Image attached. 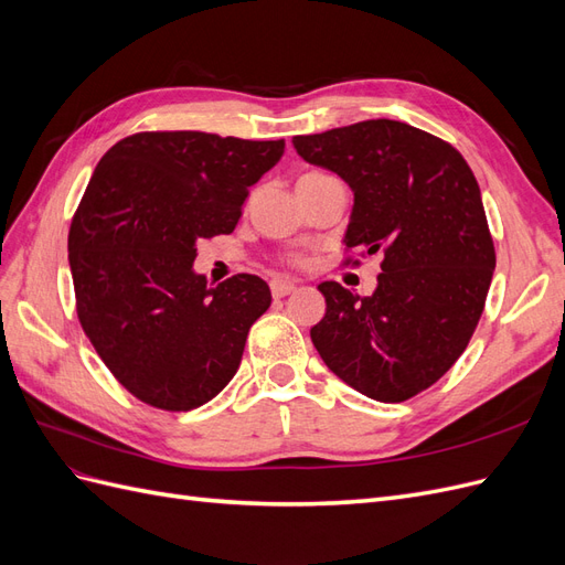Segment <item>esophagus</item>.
Instances as JSON below:
<instances>
[{"label": "esophagus", "instance_id": "1", "mask_svg": "<svg viewBox=\"0 0 565 565\" xmlns=\"http://www.w3.org/2000/svg\"><path fill=\"white\" fill-rule=\"evenodd\" d=\"M295 289H297V285L289 282V280H273V282H270V292H273V297H276V299L292 295Z\"/></svg>", "mask_w": 565, "mask_h": 565}]
</instances>
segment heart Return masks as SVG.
Returning a JSON list of instances; mask_svg holds the SVG:
<instances>
[{"label": "heart", "mask_w": 565, "mask_h": 565, "mask_svg": "<svg viewBox=\"0 0 565 565\" xmlns=\"http://www.w3.org/2000/svg\"><path fill=\"white\" fill-rule=\"evenodd\" d=\"M311 174H316V172H311ZM303 177H306V174H303Z\"/></svg>", "instance_id": "obj_1"}]
</instances>
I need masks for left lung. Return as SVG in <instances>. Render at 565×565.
Returning <instances> with one entry per match:
<instances>
[{"label":"left lung","mask_w":565,"mask_h":565,"mask_svg":"<svg viewBox=\"0 0 565 565\" xmlns=\"http://www.w3.org/2000/svg\"><path fill=\"white\" fill-rule=\"evenodd\" d=\"M292 143L353 191L344 245L384 256L370 297L318 285L328 311L311 328L313 347L363 396L413 398L455 365L483 313L494 247L481 188L450 143L398 119Z\"/></svg>","instance_id":"1"}]
</instances>
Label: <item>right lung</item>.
Wrapping results in <instances>:
<instances>
[{"label": "right lung", "mask_w": 565, "mask_h": 565, "mask_svg": "<svg viewBox=\"0 0 565 565\" xmlns=\"http://www.w3.org/2000/svg\"><path fill=\"white\" fill-rule=\"evenodd\" d=\"M282 152V139L143 131L96 164L67 235V262L82 330L139 401L193 409L241 367L270 289L249 273L207 285L193 268L195 247L233 233L249 185Z\"/></svg>", "instance_id": "obj_1"}]
</instances>
